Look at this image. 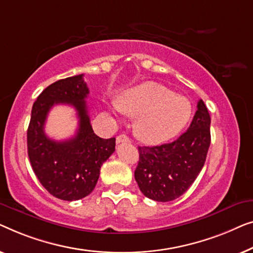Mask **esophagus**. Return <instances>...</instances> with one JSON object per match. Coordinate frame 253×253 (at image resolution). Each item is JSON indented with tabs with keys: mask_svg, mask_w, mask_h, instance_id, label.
I'll return each instance as SVG.
<instances>
[{
	"mask_svg": "<svg viewBox=\"0 0 253 253\" xmlns=\"http://www.w3.org/2000/svg\"><path fill=\"white\" fill-rule=\"evenodd\" d=\"M122 142H130V138L127 135L122 134L119 136H117V143H122Z\"/></svg>",
	"mask_w": 253,
	"mask_h": 253,
	"instance_id": "1",
	"label": "esophagus"
}]
</instances>
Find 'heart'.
Wrapping results in <instances>:
<instances>
[{
	"label": "heart",
	"instance_id": "1",
	"mask_svg": "<svg viewBox=\"0 0 253 253\" xmlns=\"http://www.w3.org/2000/svg\"><path fill=\"white\" fill-rule=\"evenodd\" d=\"M117 108L136 118L135 135L149 144L163 143L179 134L193 112L188 98L151 81L123 92L117 99Z\"/></svg>",
	"mask_w": 253,
	"mask_h": 253
}]
</instances>
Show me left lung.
<instances>
[{"label":"left lung","instance_id":"left-lung-1","mask_svg":"<svg viewBox=\"0 0 253 253\" xmlns=\"http://www.w3.org/2000/svg\"><path fill=\"white\" fill-rule=\"evenodd\" d=\"M211 118L202 99L189 128L170 143L138 147L135 180L145 197L156 202L176 199L189 189L204 166L211 133Z\"/></svg>","mask_w":253,"mask_h":253}]
</instances>
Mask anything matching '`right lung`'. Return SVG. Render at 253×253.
<instances>
[{"instance_id": "right-lung-1", "label": "right lung", "mask_w": 253, "mask_h": 253, "mask_svg": "<svg viewBox=\"0 0 253 253\" xmlns=\"http://www.w3.org/2000/svg\"><path fill=\"white\" fill-rule=\"evenodd\" d=\"M89 94L84 74L56 81L38 96L27 129V152L32 169L42 186L56 198L78 201L89 195L99 170L115 152L116 138H101L92 130L86 98ZM69 104L76 109L80 127L72 139L55 141L44 133L50 109Z\"/></svg>"}]
</instances>
